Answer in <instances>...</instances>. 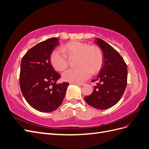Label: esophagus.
I'll return each mask as SVG.
<instances>
[{
	"label": "esophagus",
	"mask_w": 149,
	"mask_h": 149,
	"mask_svg": "<svg viewBox=\"0 0 149 149\" xmlns=\"http://www.w3.org/2000/svg\"><path fill=\"white\" fill-rule=\"evenodd\" d=\"M71 84H76L78 86H83L84 85V83H71Z\"/></svg>",
	"instance_id": "1"
}]
</instances>
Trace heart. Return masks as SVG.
I'll use <instances>...</instances> for the list:
<instances>
[{
  "label": "heart",
  "mask_w": 149,
  "mask_h": 149,
  "mask_svg": "<svg viewBox=\"0 0 149 149\" xmlns=\"http://www.w3.org/2000/svg\"><path fill=\"white\" fill-rule=\"evenodd\" d=\"M66 54L58 50L52 52L50 55L51 64L58 71L65 70L68 65V59L77 56L76 68L69 69L62 74L63 79L72 83H80L88 79L92 73L100 70L103 63V55L101 49L97 46L81 42H71L63 47Z\"/></svg>",
  "instance_id": "obj_1"
}]
</instances>
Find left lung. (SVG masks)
<instances>
[{"label":"left lung","mask_w":149,"mask_h":149,"mask_svg":"<svg viewBox=\"0 0 149 149\" xmlns=\"http://www.w3.org/2000/svg\"><path fill=\"white\" fill-rule=\"evenodd\" d=\"M94 42L100 47L103 55V63L96 78L97 81L91 95L84 97L89 106L96 109H107L116 104L125 91L127 80V66L116 49L101 38Z\"/></svg>","instance_id":"8db88e82"}]
</instances>
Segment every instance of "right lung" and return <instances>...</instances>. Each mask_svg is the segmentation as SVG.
I'll return each instance as SVG.
<instances>
[{"mask_svg":"<svg viewBox=\"0 0 149 149\" xmlns=\"http://www.w3.org/2000/svg\"><path fill=\"white\" fill-rule=\"evenodd\" d=\"M58 38H50L30 49L20 65V86L29 104L42 112L56 110L63 101L69 84H56L61 76L53 69L50 55L59 45Z\"/></svg>","mask_w":149,"mask_h":149,"instance_id":"add662e5","label":"right lung"}]
</instances>
